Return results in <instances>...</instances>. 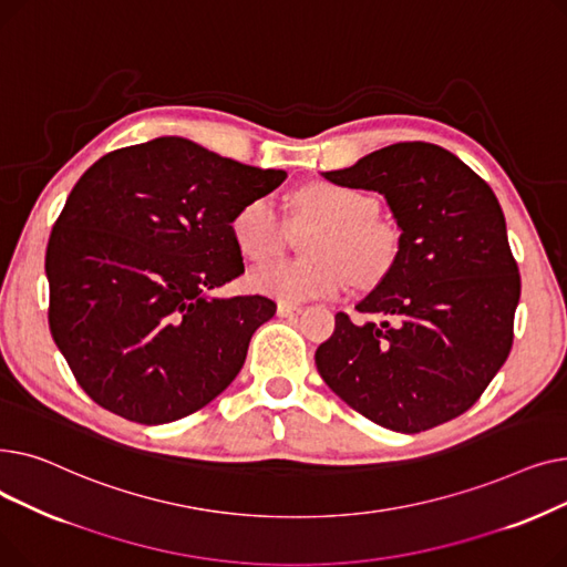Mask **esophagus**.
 I'll use <instances>...</instances> for the list:
<instances>
[{
	"mask_svg": "<svg viewBox=\"0 0 567 567\" xmlns=\"http://www.w3.org/2000/svg\"><path fill=\"white\" fill-rule=\"evenodd\" d=\"M303 308L301 306H296V303H285V301H280L278 303V315L280 317H291V315H299Z\"/></svg>",
	"mask_w": 567,
	"mask_h": 567,
	"instance_id": "1",
	"label": "esophagus"
}]
</instances>
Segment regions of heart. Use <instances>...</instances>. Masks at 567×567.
<instances>
[{"instance_id": "heart-1", "label": "heart", "mask_w": 567, "mask_h": 567, "mask_svg": "<svg viewBox=\"0 0 567 567\" xmlns=\"http://www.w3.org/2000/svg\"><path fill=\"white\" fill-rule=\"evenodd\" d=\"M293 208L306 218L323 223L310 244L308 261H271L250 274L259 293L280 301H308L333 296L355 282L374 285L398 257L400 234L374 216L377 202L355 188L317 182L293 197ZM236 246L255 261L268 259L282 248V220L271 197L250 199L231 220Z\"/></svg>"}]
</instances>
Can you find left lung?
<instances>
[{"instance_id": "1", "label": "left lung", "mask_w": 567, "mask_h": 567, "mask_svg": "<svg viewBox=\"0 0 567 567\" xmlns=\"http://www.w3.org/2000/svg\"><path fill=\"white\" fill-rule=\"evenodd\" d=\"M383 195L400 229L391 271L336 315L315 363L329 389L372 423L415 434L471 409L513 347L519 271L494 190L455 154L400 142L321 172Z\"/></svg>"}]
</instances>
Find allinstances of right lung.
Wrapping results in <instances>:
<instances>
[{
    "label": "right lung",
    "mask_w": 567,
    "mask_h": 567,
    "mask_svg": "<svg viewBox=\"0 0 567 567\" xmlns=\"http://www.w3.org/2000/svg\"><path fill=\"white\" fill-rule=\"evenodd\" d=\"M285 178L174 135L116 148L80 176L45 276L52 340L89 398L163 425L227 389L276 315L266 296L214 293L244 274L231 220Z\"/></svg>",
    "instance_id": "add662e5"
}]
</instances>
